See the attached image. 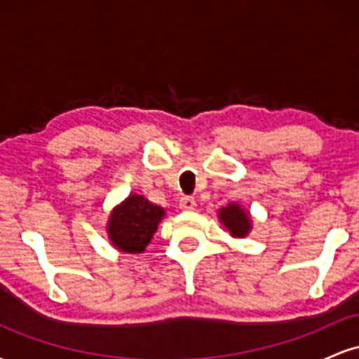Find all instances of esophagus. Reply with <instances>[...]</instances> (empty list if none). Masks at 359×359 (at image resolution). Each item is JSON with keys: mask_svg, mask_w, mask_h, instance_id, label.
<instances>
[{"mask_svg": "<svg viewBox=\"0 0 359 359\" xmlns=\"http://www.w3.org/2000/svg\"><path fill=\"white\" fill-rule=\"evenodd\" d=\"M179 205H180V209H182V211H194L197 204H196V199H194V197L184 196L182 199H180Z\"/></svg>", "mask_w": 359, "mask_h": 359, "instance_id": "34e87169", "label": "esophagus"}]
</instances>
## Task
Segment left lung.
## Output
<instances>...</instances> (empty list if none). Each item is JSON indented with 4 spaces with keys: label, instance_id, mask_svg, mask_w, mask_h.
I'll return each mask as SVG.
<instances>
[{
    "label": "left lung",
    "instance_id": "8db88e82",
    "mask_svg": "<svg viewBox=\"0 0 359 359\" xmlns=\"http://www.w3.org/2000/svg\"><path fill=\"white\" fill-rule=\"evenodd\" d=\"M219 219L233 236H246L250 231V217L238 204H229L219 211Z\"/></svg>",
    "mask_w": 359,
    "mask_h": 359
}]
</instances>
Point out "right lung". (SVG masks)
I'll list each match as a JSON object with an SVG mask.
<instances>
[{
  "mask_svg": "<svg viewBox=\"0 0 359 359\" xmlns=\"http://www.w3.org/2000/svg\"><path fill=\"white\" fill-rule=\"evenodd\" d=\"M162 217V208L133 194L111 214L108 224L111 241L126 253H140L150 243Z\"/></svg>",
  "mask_w": 359,
  "mask_h": 359,
  "instance_id": "obj_1",
  "label": "right lung"
}]
</instances>
